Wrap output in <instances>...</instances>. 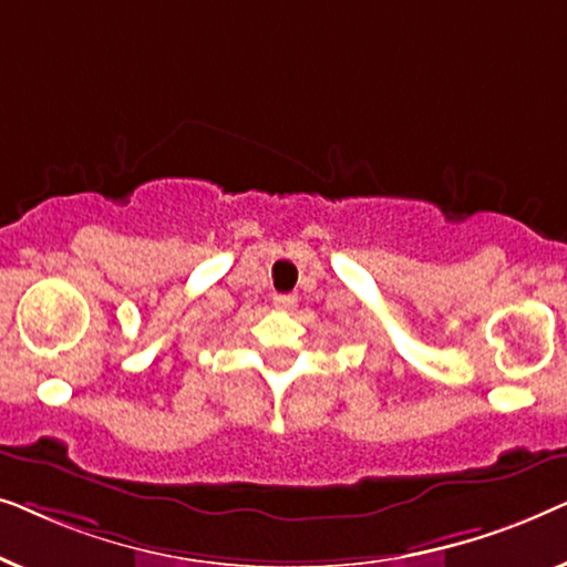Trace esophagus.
<instances>
[{
    "instance_id": "esophagus-1",
    "label": "esophagus",
    "mask_w": 567,
    "mask_h": 567,
    "mask_svg": "<svg viewBox=\"0 0 567 567\" xmlns=\"http://www.w3.org/2000/svg\"><path fill=\"white\" fill-rule=\"evenodd\" d=\"M274 307L281 309V312H291L297 307V297L293 293H278V297H274Z\"/></svg>"
}]
</instances>
